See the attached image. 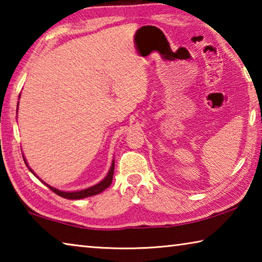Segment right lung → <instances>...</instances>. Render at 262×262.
Returning a JSON list of instances; mask_svg holds the SVG:
<instances>
[{
  "instance_id": "1",
  "label": "right lung",
  "mask_w": 262,
  "mask_h": 262,
  "mask_svg": "<svg viewBox=\"0 0 262 262\" xmlns=\"http://www.w3.org/2000/svg\"><path fill=\"white\" fill-rule=\"evenodd\" d=\"M25 164H26V161H25ZM26 165H28V164H26ZM30 171L32 172L31 168H30ZM113 173H114V161L112 163V166H111V168H110L108 174L106 176V178L103 181H100L99 184L92 186V187H89V188L83 189V190H78V192H62V190H59V189H56L54 187H52V186H48V185L47 186H48V188L52 190V192H54L55 194H57L61 198L69 199V200H78V199L92 196V195H96V194H99V193L103 192L104 189L107 188L108 186L112 184Z\"/></svg>"
}]
</instances>
